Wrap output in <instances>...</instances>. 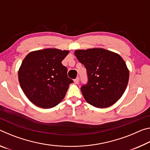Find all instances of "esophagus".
Masks as SVG:
<instances>
[{"instance_id":"1","label":"esophagus","mask_w":150,"mask_h":150,"mask_svg":"<svg viewBox=\"0 0 150 150\" xmlns=\"http://www.w3.org/2000/svg\"><path fill=\"white\" fill-rule=\"evenodd\" d=\"M74 82L76 83V84H78V83H79V77L76 78L74 80Z\"/></svg>"}]
</instances>
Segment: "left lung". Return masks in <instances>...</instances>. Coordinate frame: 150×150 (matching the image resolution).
Returning <instances> with one entry per match:
<instances>
[{
	"label": "left lung",
	"mask_w": 150,
	"mask_h": 150,
	"mask_svg": "<svg viewBox=\"0 0 150 150\" xmlns=\"http://www.w3.org/2000/svg\"><path fill=\"white\" fill-rule=\"evenodd\" d=\"M75 55L87 69L88 83L81 88L85 100L99 108L117 102L129 80V70L120 55L103 48L78 50Z\"/></svg>",
	"instance_id": "left-lung-1"
}]
</instances>
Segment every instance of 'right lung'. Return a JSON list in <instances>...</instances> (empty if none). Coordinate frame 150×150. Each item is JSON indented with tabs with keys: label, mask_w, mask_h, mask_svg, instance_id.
I'll list each match as a JSON object with an SVG mask.
<instances>
[{
	"label": "right lung",
	"mask_w": 150,
	"mask_h": 150,
	"mask_svg": "<svg viewBox=\"0 0 150 150\" xmlns=\"http://www.w3.org/2000/svg\"><path fill=\"white\" fill-rule=\"evenodd\" d=\"M69 50L47 48L31 52L18 70V81L27 98L35 105L51 108L65 97L73 81L62 63Z\"/></svg>",
	"instance_id": "1"
}]
</instances>
